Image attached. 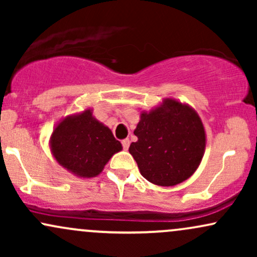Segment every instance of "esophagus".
I'll return each mask as SVG.
<instances>
[{
    "label": "esophagus",
    "instance_id": "obj_1",
    "mask_svg": "<svg viewBox=\"0 0 257 257\" xmlns=\"http://www.w3.org/2000/svg\"><path fill=\"white\" fill-rule=\"evenodd\" d=\"M129 145H131V141H129V139H123V140H122L123 149L128 150L129 149Z\"/></svg>",
    "mask_w": 257,
    "mask_h": 257
}]
</instances>
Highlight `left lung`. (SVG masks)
I'll return each instance as SVG.
<instances>
[{
  "instance_id": "left-lung-1",
  "label": "left lung",
  "mask_w": 257,
  "mask_h": 257,
  "mask_svg": "<svg viewBox=\"0 0 257 257\" xmlns=\"http://www.w3.org/2000/svg\"><path fill=\"white\" fill-rule=\"evenodd\" d=\"M129 153L141 175L158 186H175L193 175L205 151L206 134L199 114L188 104L166 98L141 111Z\"/></svg>"
}]
</instances>
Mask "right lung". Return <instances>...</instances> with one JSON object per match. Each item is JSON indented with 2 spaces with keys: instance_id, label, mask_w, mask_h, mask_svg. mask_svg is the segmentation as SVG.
I'll return each instance as SVG.
<instances>
[{
  "instance_id": "obj_1",
  "label": "right lung",
  "mask_w": 257,
  "mask_h": 257,
  "mask_svg": "<svg viewBox=\"0 0 257 257\" xmlns=\"http://www.w3.org/2000/svg\"><path fill=\"white\" fill-rule=\"evenodd\" d=\"M53 157L78 178H95L110 158L123 149L111 129L93 116L91 108L63 118L49 139Z\"/></svg>"
}]
</instances>
